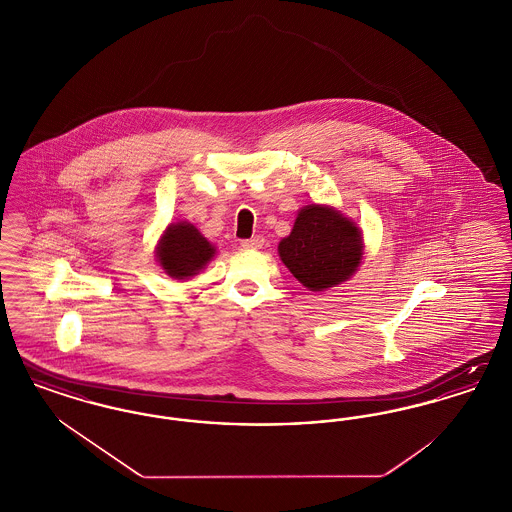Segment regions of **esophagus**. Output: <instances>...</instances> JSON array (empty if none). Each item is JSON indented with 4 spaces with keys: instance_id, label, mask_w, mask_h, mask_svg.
<instances>
[{
    "instance_id": "esophagus-1",
    "label": "esophagus",
    "mask_w": 512,
    "mask_h": 512,
    "mask_svg": "<svg viewBox=\"0 0 512 512\" xmlns=\"http://www.w3.org/2000/svg\"><path fill=\"white\" fill-rule=\"evenodd\" d=\"M265 245V240L261 236H255V238H249V240H242V247L244 249H261Z\"/></svg>"
}]
</instances>
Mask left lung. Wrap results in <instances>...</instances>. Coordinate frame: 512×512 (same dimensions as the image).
<instances>
[{
	"label": "left lung",
	"instance_id": "1",
	"mask_svg": "<svg viewBox=\"0 0 512 512\" xmlns=\"http://www.w3.org/2000/svg\"><path fill=\"white\" fill-rule=\"evenodd\" d=\"M280 259L309 290L322 292L347 280L361 263V230L338 211L309 205L299 211L292 234L280 245Z\"/></svg>",
	"mask_w": 512,
	"mask_h": 512
}]
</instances>
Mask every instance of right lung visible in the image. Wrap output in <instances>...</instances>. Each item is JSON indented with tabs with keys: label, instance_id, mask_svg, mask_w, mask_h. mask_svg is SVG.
Segmentation results:
<instances>
[{
	"label": "right lung",
	"instance_id": "add662e5",
	"mask_svg": "<svg viewBox=\"0 0 512 512\" xmlns=\"http://www.w3.org/2000/svg\"><path fill=\"white\" fill-rule=\"evenodd\" d=\"M213 255L215 247L188 222L171 224L157 249V259L163 270L180 280L197 274V270L205 267Z\"/></svg>",
	"mask_w": 512,
	"mask_h": 512
}]
</instances>
